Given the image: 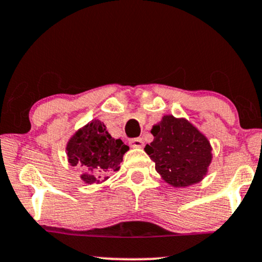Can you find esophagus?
Wrapping results in <instances>:
<instances>
[{"mask_svg":"<svg viewBox=\"0 0 262 262\" xmlns=\"http://www.w3.org/2000/svg\"><path fill=\"white\" fill-rule=\"evenodd\" d=\"M129 145H130L132 147H138V148H140V147L144 146V140H142L141 138L132 139V140L129 141Z\"/></svg>","mask_w":262,"mask_h":262,"instance_id":"obj_1","label":"esophagus"}]
</instances>
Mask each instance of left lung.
<instances>
[{"label": "left lung", "mask_w": 262, "mask_h": 262, "mask_svg": "<svg viewBox=\"0 0 262 262\" xmlns=\"http://www.w3.org/2000/svg\"><path fill=\"white\" fill-rule=\"evenodd\" d=\"M154 141L145 151L155 162L156 170L165 183L185 187L205 177L211 158L208 139L185 118L163 116L151 129Z\"/></svg>", "instance_id": "1"}]
</instances>
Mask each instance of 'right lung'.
I'll list each match as a JSON object with an SVG mask.
<instances>
[{
	"instance_id": "obj_1",
	"label": "right lung",
	"mask_w": 262,
	"mask_h": 262,
	"mask_svg": "<svg viewBox=\"0 0 262 262\" xmlns=\"http://www.w3.org/2000/svg\"><path fill=\"white\" fill-rule=\"evenodd\" d=\"M129 150L121 139H114L106 125L93 120L72 135L68 145V160L72 167L84 170L81 179L85 184L105 181L108 175L120 169L123 155Z\"/></svg>"
}]
</instances>
